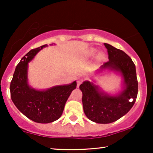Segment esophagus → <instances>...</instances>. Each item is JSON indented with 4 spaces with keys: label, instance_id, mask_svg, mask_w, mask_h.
Wrapping results in <instances>:
<instances>
[{
    "label": "esophagus",
    "instance_id": "obj_1",
    "mask_svg": "<svg viewBox=\"0 0 153 153\" xmlns=\"http://www.w3.org/2000/svg\"><path fill=\"white\" fill-rule=\"evenodd\" d=\"M82 82V78H78V79H77V86L78 87H79V85H80V83H81V82Z\"/></svg>",
    "mask_w": 153,
    "mask_h": 153
}]
</instances>
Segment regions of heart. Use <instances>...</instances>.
I'll use <instances>...</instances> for the list:
<instances>
[{
    "mask_svg": "<svg viewBox=\"0 0 153 153\" xmlns=\"http://www.w3.org/2000/svg\"><path fill=\"white\" fill-rule=\"evenodd\" d=\"M99 58L100 59H102L103 58V56L102 55V54H99Z\"/></svg>",
    "mask_w": 153,
    "mask_h": 153,
    "instance_id": "heart-1",
    "label": "heart"
}]
</instances>
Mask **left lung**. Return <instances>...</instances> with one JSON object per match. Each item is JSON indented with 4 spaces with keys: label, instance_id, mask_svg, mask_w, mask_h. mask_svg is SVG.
Instances as JSON below:
<instances>
[{
    "label": "left lung",
    "instance_id": "1",
    "mask_svg": "<svg viewBox=\"0 0 153 153\" xmlns=\"http://www.w3.org/2000/svg\"><path fill=\"white\" fill-rule=\"evenodd\" d=\"M104 46L108 61L101 66L100 71L119 72L124 79V89L117 96H110L90 81H84L80 85L84 113L90 120L99 124L112 123L128 113L138 93L136 68L131 59L122 50L108 44L104 43Z\"/></svg>",
    "mask_w": 153,
    "mask_h": 153
}]
</instances>
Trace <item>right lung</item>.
<instances>
[{"instance_id": "1", "label": "right lung", "mask_w": 153, "mask_h": 153, "mask_svg": "<svg viewBox=\"0 0 153 153\" xmlns=\"http://www.w3.org/2000/svg\"><path fill=\"white\" fill-rule=\"evenodd\" d=\"M47 45L33 49L17 65L10 85L12 101L24 115L35 122L47 124L57 120L62 115L70 95L76 88V81L38 91L28 84V62Z\"/></svg>"}]
</instances>
